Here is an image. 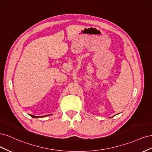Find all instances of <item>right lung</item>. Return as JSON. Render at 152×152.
<instances>
[{
	"label": "right lung",
	"instance_id": "right-lung-1",
	"mask_svg": "<svg viewBox=\"0 0 152 152\" xmlns=\"http://www.w3.org/2000/svg\"><path fill=\"white\" fill-rule=\"evenodd\" d=\"M30 116H31L32 117H34V118H37V117H37V116H35V115H31V114H30Z\"/></svg>",
	"mask_w": 152,
	"mask_h": 152
}]
</instances>
